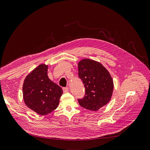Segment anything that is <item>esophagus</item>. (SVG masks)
Listing matches in <instances>:
<instances>
[{
  "mask_svg": "<svg viewBox=\"0 0 150 150\" xmlns=\"http://www.w3.org/2000/svg\"><path fill=\"white\" fill-rule=\"evenodd\" d=\"M68 91H69V90H68V87H65V88H63V91L64 93H67Z\"/></svg>",
  "mask_w": 150,
  "mask_h": 150,
  "instance_id": "esophagus-1",
  "label": "esophagus"
}]
</instances>
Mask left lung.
<instances>
[{"instance_id":"1","label":"left lung","mask_w":150,"mask_h":150,"mask_svg":"<svg viewBox=\"0 0 150 150\" xmlns=\"http://www.w3.org/2000/svg\"><path fill=\"white\" fill-rule=\"evenodd\" d=\"M79 77L85 88V96L79 99L81 106L96 111L110 101L113 92V81L108 69L93 59L84 58L78 63Z\"/></svg>"}]
</instances>
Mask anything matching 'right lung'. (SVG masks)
I'll return each instance as SVG.
<instances>
[{
	"instance_id": "right-lung-1",
	"label": "right lung",
	"mask_w": 150,
	"mask_h": 150,
	"mask_svg": "<svg viewBox=\"0 0 150 150\" xmlns=\"http://www.w3.org/2000/svg\"><path fill=\"white\" fill-rule=\"evenodd\" d=\"M48 67L45 64L35 67L26 76L22 87L25 105L40 115L56 110L63 94L61 87L48 78Z\"/></svg>"
}]
</instances>
